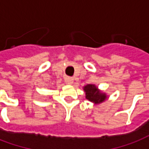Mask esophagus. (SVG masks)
<instances>
[{"label": "esophagus", "instance_id": "esophagus-1", "mask_svg": "<svg viewBox=\"0 0 149 149\" xmlns=\"http://www.w3.org/2000/svg\"><path fill=\"white\" fill-rule=\"evenodd\" d=\"M66 83L68 84H72V83H73V78H72V77H69L68 78L67 80H66V81H65Z\"/></svg>", "mask_w": 149, "mask_h": 149}]
</instances>
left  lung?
<instances>
[{
    "instance_id": "1",
    "label": "left lung",
    "mask_w": 149,
    "mask_h": 149,
    "mask_svg": "<svg viewBox=\"0 0 149 149\" xmlns=\"http://www.w3.org/2000/svg\"><path fill=\"white\" fill-rule=\"evenodd\" d=\"M84 90L86 94V98L95 104L101 103L106 99L105 94L101 93L93 84H87L84 87Z\"/></svg>"
}]
</instances>
